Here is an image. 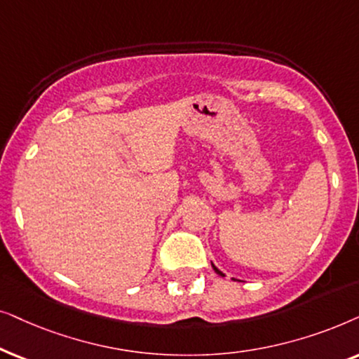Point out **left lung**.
<instances>
[{"instance_id": "left-lung-1", "label": "left lung", "mask_w": 359, "mask_h": 359, "mask_svg": "<svg viewBox=\"0 0 359 359\" xmlns=\"http://www.w3.org/2000/svg\"><path fill=\"white\" fill-rule=\"evenodd\" d=\"M213 269H215V272H217V274H219V276H223V272H222V271H218V269H217V267H215V266H213Z\"/></svg>"}]
</instances>
